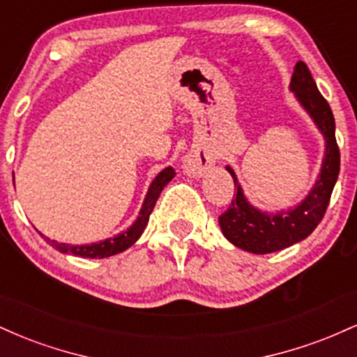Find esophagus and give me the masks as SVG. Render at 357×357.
I'll return each instance as SVG.
<instances>
[{
  "label": "esophagus",
  "mask_w": 357,
  "mask_h": 357,
  "mask_svg": "<svg viewBox=\"0 0 357 357\" xmlns=\"http://www.w3.org/2000/svg\"><path fill=\"white\" fill-rule=\"evenodd\" d=\"M213 165H215V159H213V155L208 153V151L195 149L186 155V159H184L183 169L184 173L190 176H202L204 171L210 169Z\"/></svg>",
  "instance_id": "obj_1"
}]
</instances>
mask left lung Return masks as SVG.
<instances>
[{"label": "left lung", "instance_id": "left-lung-1", "mask_svg": "<svg viewBox=\"0 0 357 357\" xmlns=\"http://www.w3.org/2000/svg\"><path fill=\"white\" fill-rule=\"evenodd\" d=\"M289 89L324 137L326 147H324L321 173L315 179L314 186L310 188L309 195L297 206L285 211L268 213L258 210L248 202L235 171L227 166V171L235 181L236 198H233L231 206L218 218L220 228L230 243L257 255L284 250L307 238L315 230L327 210L341 166L333 110L317 90V85L304 61H297L294 67Z\"/></svg>", "mask_w": 357, "mask_h": 357}]
</instances>
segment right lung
<instances>
[{"instance_id": "add662e5", "label": "right lung", "mask_w": 357, "mask_h": 357, "mask_svg": "<svg viewBox=\"0 0 357 357\" xmlns=\"http://www.w3.org/2000/svg\"><path fill=\"white\" fill-rule=\"evenodd\" d=\"M174 176L176 173L171 166L165 167L161 173L155 176L153 183L149 184V190L146 192V198L144 202H142V206L141 210H139V216L136 218V221H134V223L122 233H117V235L110 236V238L97 241V243L67 245V243H56L55 240H52V245L61 253H72V255H77L82 258H107L124 252V250L132 247V245L139 240V236L142 235V231H144V228L147 227V221H149L151 213H153L155 206V202H158L159 195H161V191L165 190L166 184L169 183ZM13 183H15V178H13ZM45 238H47V236H45Z\"/></svg>"}]
</instances>
